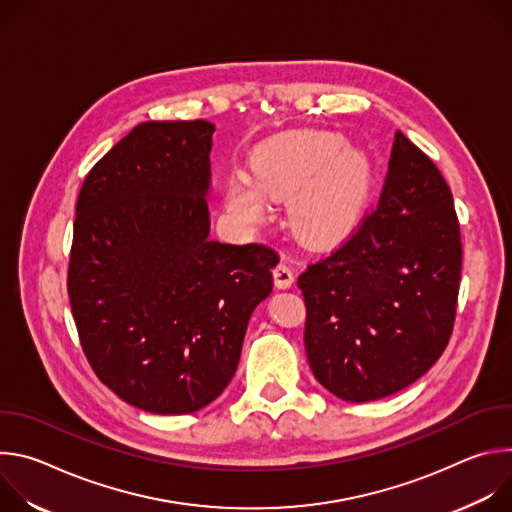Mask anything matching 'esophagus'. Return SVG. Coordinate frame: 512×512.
<instances>
[{"instance_id": "34e87169", "label": "esophagus", "mask_w": 512, "mask_h": 512, "mask_svg": "<svg viewBox=\"0 0 512 512\" xmlns=\"http://www.w3.org/2000/svg\"><path fill=\"white\" fill-rule=\"evenodd\" d=\"M273 279H275V285H277L279 289H287L291 283H294V271H291L289 265L279 263V265L273 269Z\"/></svg>"}]
</instances>
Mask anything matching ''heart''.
<instances>
[{
  "mask_svg": "<svg viewBox=\"0 0 512 512\" xmlns=\"http://www.w3.org/2000/svg\"><path fill=\"white\" fill-rule=\"evenodd\" d=\"M255 182L235 178L229 206L245 221L263 212V190L291 200L298 231L312 241H328L346 231L358 214L367 186V162L332 131H296L273 139L253 160Z\"/></svg>",
  "mask_w": 512,
  "mask_h": 512,
  "instance_id": "obj_1",
  "label": "heart"
}]
</instances>
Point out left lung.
Returning <instances> with one entry per match:
<instances>
[{
  "mask_svg": "<svg viewBox=\"0 0 512 512\" xmlns=\"http://www.w3.org/2000/svg\"><path fill=\"white\" fill-rule=\"evenodd\" d=\"M462 273L460 225L442 172L395 133L379 204L298 277L306 354L332 395H393L446 350Z\"/></svg>",
  "mask_w": 512,
  "mask_h": 512,
  "instance_id": "obj_1",
  "label": "left lung"
}]
</instances>
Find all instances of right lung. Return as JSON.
I'll list each match as a JSON object with an SVG mask.
<instances>
[{
    "instance_id": "obj_1",
    "label": "right lung",
    "mask_w": 512,
    "mask_h": 512,
    "mask_svg": "<svg viewBox=\"0 0 512 512\" xmlns=\"http://www.w3.org/2000/svg\"><path fill=\"white\" fill-rule=\"evenodd\" d=\"M214 125L145 121L87 174L68 298L95 375L125 403L194 413L231 383L273 289L271 247L208 239Z\"/></svg>"
}]
</instances>
